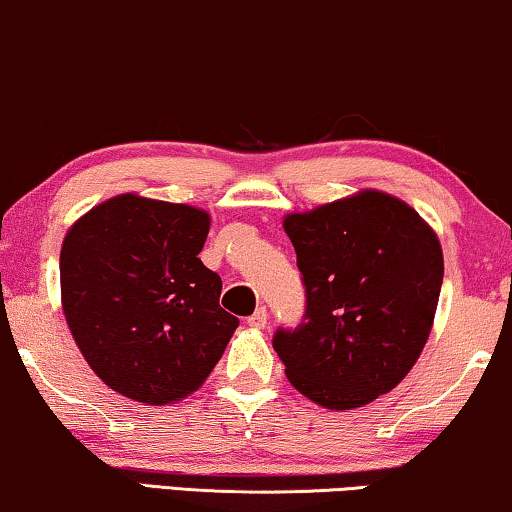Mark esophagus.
Segmentation results:
<instances>
[{
  "instance_id": "obj_1",
  "label": "esophagus",
  "mask_w": 512,
  "mask_h": 512,
  "mask_svg": "<svg viewBox=\"0 0 512 512\" xmlns=\"http://www.w3.org/2000/svg\"><path fill=\"white\" fill-rule=\"evenodd\" d=\"M267 319H269L267 307H257L255 314L248 316V323L252 328H264V326H267Z\"/></svg>"
}]
</instances>
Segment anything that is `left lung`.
<instances>
[{"instance_id": "8db88e82", "label": "left lung", "mask_w": 512, "mask_h": 512, "mask_svg": "<svg viewBox=\"0 0 512 512\" xmlns=\"http://www.w3.org/2000/svg\"><path fill=\"white\" fill-rule=\"evenodd\" d=\"M283 229L307 297L302 321L274 333L288 380L335 411L390 392L435 321L444 278L435 231L380 191L288 215Z\"/></svg>"}]
</instances>
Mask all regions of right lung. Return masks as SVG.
<instances>
[{
	"label": "right lung",
	"instance_id": "1",
	"mask_svg": "<svg viewBox=\"0 0 512 512\" xmlns=\"http://www.w3.org/2000/svg\"><path fill=\"white\" fill-rule=\"evenodd\" d=\"M208 212L115 196L77 219L61 248L63 314L111 390L163 406L205 383L238 319L200 262Z\"/></svg>",
	"mask_w": 512,
	"mask_h": 512
}]
</instances>
